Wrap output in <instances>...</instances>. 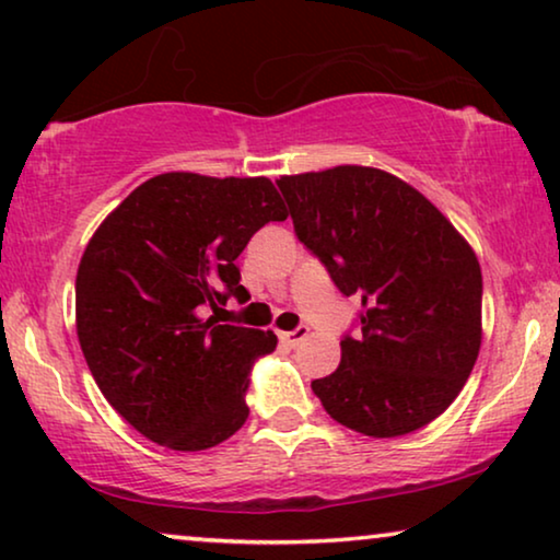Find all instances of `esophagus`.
I'll use <instances>...</instances> for the list:
<instances>
[{"label": "esophagus", "instance_id": "esophagus-1", "mask_svg": "<svg viewBox=\"0 0 560 560\" xmlns=\"http://www.w3.org/2000/svg\"><path fill=\"white\" fill-rule=\"evenodd\" d=\"M306 337H308V327H304V324H302V327H296L294 331H283L281 341H287L289 347H299Z\"/></svg>", "mask_w": 560, "mask_h": 560}]
</instances>
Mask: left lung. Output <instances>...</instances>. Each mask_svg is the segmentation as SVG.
<instances>
[{"label": "left lung", "mask_w": 560, "mask_h": 560, "mask_svg": "<svg viewBox=\"0 0 560 560\" xmlns=\"http://www.w3.org/2000/svg\"><path fill=\"white\" fill-rule=\"evenodd\" d=\"M296 238L345 296L360 334L312 389L345 428L399 438L453 405L480 352L482 273L467 241L397 175L364 165L281 175Z\"/></svg>", "instance_id": "obj_1"}]
</instances>
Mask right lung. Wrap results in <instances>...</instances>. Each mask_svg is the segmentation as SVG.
<instances>
[{
	"label": "right lung",
	"mask_w": 560,
	"mask_h": 560,
	"mask_svg": "<svg viewBox=\"0 0 560 560\" xmlns=\"http://www.w3.org/2000/svg\"><path fill=\"white\" fill-rule=\"evenodd\" d=\"M287 215L269 178L163 173L100 223L74 281L78 339L140 435L196 453L246 422L252 366L277 334L221 324L219 312L248 296L236 266L248 241Z\"/></svg>",
	"instance_id": "obj_1"
}]
</instances>
